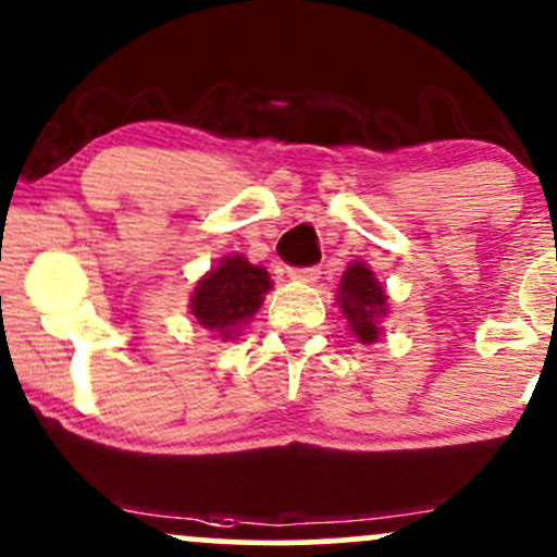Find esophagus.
Returning a JSON list of instances; mask_svg holds the SVG:
<instances>
[{
	"label": "esophagus",
	"mask_w": 557,
	"mask_h": 557,
	"mask_svg": "<svg viewBox=\"0 0 557 557\" xmlns=\"http://www.w3.org/2000/svg\"><path fill=\"white\" fill-rule=\"evenodd\" d=\"M319 267H296L290 270V280H298V283H317L319 280Z\"/></svg>",
	"instance_id": "obj_1"
}]
</instances>
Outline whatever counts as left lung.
<instances>
[{"label":"left lung","mask_w":557,"mask_h":557,"mask_svg":"<svg viewBox=\"0 0 557 557\" xmlns=\"http://www.w3.org/2000/svg\"><path fill=\"white\" fill-rule=\"evenodd\" d=\"M385 290L376 283L374 272L367 264H350L343 274L341 285V306L343 314L348 317L350 330L361 343H376L380 327L376 319L387 314Z\"/></svg>","instance_id":"left-lung-1"}]
</instances>
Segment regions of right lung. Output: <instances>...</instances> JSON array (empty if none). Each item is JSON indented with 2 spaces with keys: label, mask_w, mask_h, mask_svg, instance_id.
Wrapping results in <instances>:
<instances>
[{
  "label": "right lung",
  "mask_w": 557,
  "mask_h": 557,
  "mask_svg": "<svg viewBox=\"0 0 557 557\" xmlns=\"http://www.w3.org/2000/svg\"><path fill=\"white\" fill-rule=\"evenodd\" d=\"M270 287L272 283L267 270L248 264V259L235 253V257L222 259V264L196 285L190 311L201 327L227 337L238 324L257 314Z\"/></svg>",
  "instance_id": "right-lung-1"
}]
</instances>
